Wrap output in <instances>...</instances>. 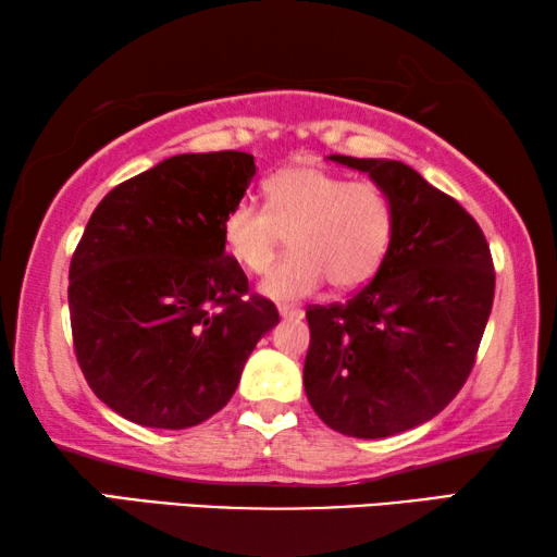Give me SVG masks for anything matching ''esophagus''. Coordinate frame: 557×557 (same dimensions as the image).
Here are the masks:
<instances>
[{
  "label": "esophagus",
  "mask_w": 557,
  "mask_h": 557,
  "mask_svg": "<svg viewBox=\"0 0 557 557\" xmlns=\"http://www.w3.org/2000/svg\"><path fill=\"white\" fill-rule=\"evenodd\" d=\"M278 315L284 318V321H298V318H304V308H298V306H278Z\"/></svg>",
  "instance_id": "esophagus-1"
}]
</instances>
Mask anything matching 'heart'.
I'll return each instance as SVG.
<instances>
[{
	"label": "heart",
	"mask_w": 557,
	"mask_h": 557,
	"mask_svg": "<svg viewBox=\"0 0 557 557\" xmlns=\"http://www.w3.org/2000/svg\"><path fill=\"white\" fill-rule=\"evenodd\" d=\"M288 236L290 257L261 290L273 300L315 294L327 278L338 290L368 284L395 236V205L385 187L350 182L315 165L278 170L267 182V207L239 199L222 222L230 257L249 273H267Z\"/></svg>",
	"instance_id": "1"
}]
</instances>
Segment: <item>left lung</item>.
<instances>
[{
    "mask_svg": "<svg viewBox=\"0 0 557 557\" xmlns=\"http://www.w3.org/2000/svg\"><path fill=\"white\" fill-rule=\"evenodd\" d=\"M331 160L387 189L395 236L358 294L306 311L304 385L331 430L382 440L430 422L463 387L494 306V261L476 219L405 162Z\"/></svg>",
    "mask_w": 557,
    "mask_h": 557,
    "instance_id": "1",
    "label": "left lung"
}]
</instances>
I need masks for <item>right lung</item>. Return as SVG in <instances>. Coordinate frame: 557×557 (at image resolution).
<instances>
[{
	"label": "right lung",
	"mask_w": 557,
	"mask_h": 557,
	"mask_svg": "<svg viewBox=\"0 0 557 557\" xmlns=\"http://www.w3.org/2000/svg\"><path fill=\"white\" fill-rule=\"evenodd\" d=\"M253 154L185 152L111 189L73 251L69 311L84 377L135 424L187 430L230 403L271 300L224 251L222 222Z\"/></svg>",
	"instance_id": "obj_1"
}]
</instances>
